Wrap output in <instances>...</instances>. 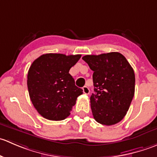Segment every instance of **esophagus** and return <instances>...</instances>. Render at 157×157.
<instances>
[{
	"mask_svg": "<svg viewBox=\"0 0 157 157\" xmlns=\"http://www.w3.org/2000/svg\"><path fill=\"white\" fill-rule=\"evenodd\" d=\"M82 90H83V93H84V94H86V95H89L90 94V89H89V87H87V86H83V88H82Z\"/></svg>",
	"mask_w": 157,
	"mask_h": 157,
	"instance_id": "esophagus-1",
	"label": "esophagus"
}]
</instances>
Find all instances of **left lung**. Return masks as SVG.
I'll return each mask as SVG.
<instances>
[{
	"mask_svg": "<svg viewBox=\"0 0 157 157\" xmlns=\"http://www.w3.org/2000/svg\"><path fill=\"white\" fill-rule=\"evenodd\" d=\"M82 59L93 71L94 93L90 96L93 118L104 125L117 124L125 116L134 97V70L119 52L85 55Z\"/></svg>",
	"mask_w": 157,
	"mask_h": 157,
	"instance_id": "8db88e82",
	"label": "left lung"
}]
</instances>
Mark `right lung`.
<instances>
[{"mask_svg": "<svg viewBox=\"0 0 157 157\" xmlns=\"http://www.w3.org/2000/svg\"><path fill=\"white\" fill-rule=\"evenodd\" d=\"M80 57L81 55L45 54L30 66L27 75L30 99L37 112L46 119H65L77 97L83 93L69 74Z\"/></svg>", "mask_w": 157, "mask_h": 157, "instance_id": "add662e5", "label": "right lung"}]
</instances>
